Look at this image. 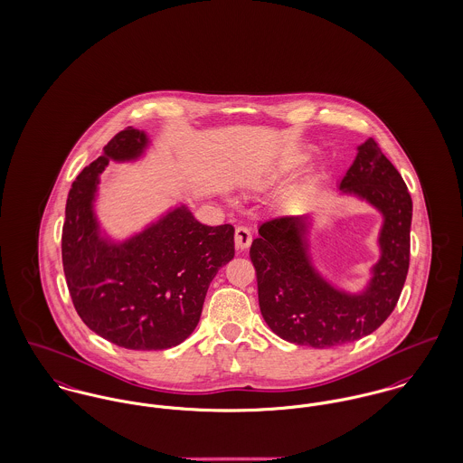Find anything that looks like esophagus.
<instances>
[{
	"label": "esophagus",
	"instance_id": "34e87169",
	"mask_svg": "<svg viewBox=\"0 0 463 463\" xmlns=\"http://www.w3.org/2000/svg\"><path fill=\"white\" fill-rule=\"evenodd\" d=\"M234 243H236V249L238 250L249 249L250 243H251V232H250V229L243 227V225L236 227V232H234Z\"/></svg>",
	"mask_w": 463,
	"mask_h": 463
}]
</instances>
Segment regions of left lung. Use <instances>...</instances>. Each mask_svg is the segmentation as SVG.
<instances>
[{"instance_id":"obj_1","label":"left lung","mask_w":463,"mask_h":463,"mask_svg":"<svg viewBox=\"0 0 463 463\" xmlns=\"http://www.w3.org/2000/svg\"><path fill=\"white\" fill-rule=\"evenodd\" d=\"M340 190L368 201L384 216L381 259L361 294L335 288L314 269L305 241L307 216L264 222L250 247L260 314L273 333L296 345L327 349L373 333L392 316L407 279L412 199L373 139L357 147Z\"/></svg>"}]
</instances>
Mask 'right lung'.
Segmentation results:
<instances>
[{
    "instance_id": "1",
    "label": "right lung",
    "mask_w": 463,
    "mask_h": 463,
    "mask_svg": "<svg viewBox=\"0 0 463 463\" xmlns=\"http://www.w3.org/2000/svg\"><path fill=\"white\" fill-rule=\"evenodd\" d=\"M147 137L132 127L71 183L61 234L63 271L82 322L132 351H162L186 340L201 319L218 269L234 257V227H210L184 206L123 243L99 234L93 199L109 160H134Z\"/></svg>"
}]
</instances>
